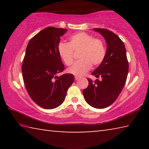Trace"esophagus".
<instances>
[{
    "mask_svg": "<svg viewBox=\"0 0 149 149\" xmlns=\"http://www.w3.org/2000/svg\"><path fill=\"white\" fill-rule=\"evenodd\" d=\"M79 79V77H77V76H75V80H78Z\"/></svg>",
    "mask_w": 149,
    "mask_h": 149,
    "instance_id": "34e87169",
    "label": "esophagus"
}]
</instances>
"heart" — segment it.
I'll return each instance as SVG.
<instances>
[{
    "label": "heart",
    "mask_w": 149,
    "mask_h": 149,
    "mask_svg": "<svg viewBox=\"0 0 149 149\" xmlns=\"http://www.w3.org/2000/svg\"><path fill=\"white\" fill-rule=\"evenodd\" d=\"M79 51L78 60L68 70L70 74L81 76L93 66L100 65L104 60L107 49L104 41L94 38L92 35L79 32L69 37L68 43L60 42L58 45V52L64 64L70 65L74 60V52Z\"/></svg>",
    "instance_id": "obj_1"
}]
</instances>
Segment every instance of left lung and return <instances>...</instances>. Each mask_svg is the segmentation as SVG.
<instances>
[{"label": "left lung", "mask_w": 149, "mask_h": 149, "mask_svg": "<svg viewBox=\"0 0 149 149\" xmlns=\"http://www.w3.org/2000/svg\"><path fill=\"white\" fill-rule=\"evenodd\" d=\"M107 44V54L103 62L91 75L100 78L95 81L88 78L89 85L83 91L88 104L95 108H107L115 102L125 84L129 62L124 43L114 33L104 28H95Z\"/></svg>", "instance_id": "8db88e82"}]
</instances>
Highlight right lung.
<instances>
[{
  "label": "right lung",
  "mask_w": 149,
  "mask_h": 149,
  "mask_svg": "<svg viewBox=\"0 0 149 149\" xmlns=\"http://www.w3.org/2000/svg\"><path fill=\"white\" fill-rule=\"evenodd\" d=\"M66 31L48 27L33 37L26 48L22 65L25 87L31 99L45 109L62 104L74 81L73 74L56 75L65 70L58 45Z\"/></svg>",
  "instance_id": "add662e5"
}]
</instances>
